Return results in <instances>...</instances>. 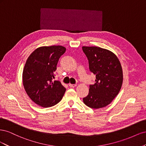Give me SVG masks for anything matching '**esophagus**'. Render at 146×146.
I'll use <instances>...</instances> for the list:
<instances>
[{
  "mask_svg": "<svg viewBox=\"0 0 146 146\" xmlns=\"http://www.w3.org/2000/svg\"><path fill=\"white\" fill-rule=\"evenodd\" d=\"M69 86L70 87H71V88H74V87H76L77 86V85H76V84H70V83H69Z\"/></svg>",
  "mask_w": 146,
  "mask_h": 146,
  "instance_id": "34e87169",
  "label": "esophagus"
}]
</instances>
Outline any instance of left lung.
Listing matches in <instances>:
<instances>
[{
    "label": "left lung",
    "mask_w": 146,
    "mask_h": 146,
    "mask_svg": "<svg viewBox=\"0 0 146 146\" xmlns=\"http://www.w3.org/2000/svg\"><path fill=\"white\" fill-rule=\"evenodd\" d=\"M89 61L90 71L96 83L90 86L88 95L83 99L88 107L98 109L111 104L120 91L123 82L122 66L113 52L96 46H83Z\"/></svg>",
    "instance_id": "8db88e82"
}]
</instances>
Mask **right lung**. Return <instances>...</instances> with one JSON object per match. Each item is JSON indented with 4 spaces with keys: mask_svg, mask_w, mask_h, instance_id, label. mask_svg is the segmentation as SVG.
Wrapping results in <instances>:
<instances>
[{
    "mask_svg": "<svg viewBox=\"0 0 146 146\" xmlns=\"http://www.w3.org/2000/svg\"><path fill=\"white\" fill-rule=\"evenodd\" d=\"M66 50L61 46H41L26 61L23 72L24 88L32 100L42 107L55 105L65 93L66 88L61 83L52 80L59 58Z\"/></svg>",
    "mask_w": 146,
    "mask_h": 146,
    "instance_id": "obj_1",
    "label": "right lung"
}]
</instances>
